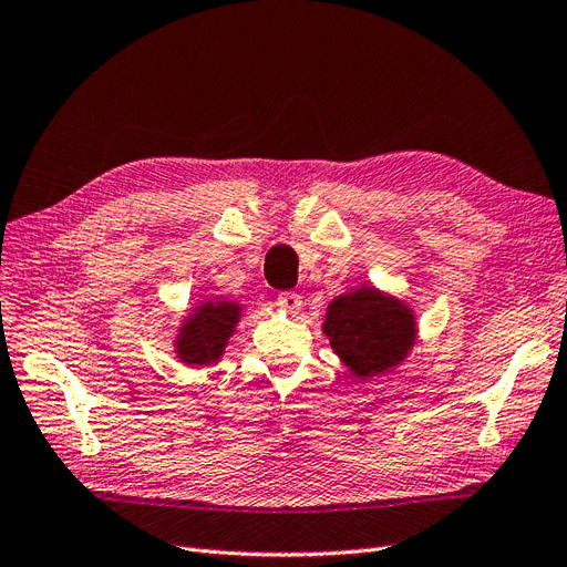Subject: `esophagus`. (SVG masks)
Wrapping results in <instances>:
<instances>
[{"mask_svg":"<svg viewBox=\"0 0 567 567\" xmlns=\"http://www.w3.org/2000/svg\"><path fill=\"white\" fill-rule=\"evenodd\" d=\"M281 310H286L288 315H298L300 312V305H302V298L298 293H293V290H286V293H279L277 298Z\"/></svg>","mask_w":567,"mask_h":567,"instance_id":"obj_1","label":"esophagus"}]
</instances>
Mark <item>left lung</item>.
Masks as SVG:
<instances>
[{
	"label": "left lung",
	"mask_w": 567,
	"mask_h": 567,
	"mask_svg": "<svg viewBox=\"0 0 567 567\" xmlns=\"http://www.w3.org/2000/svg\"><path fill=\"white\" fill-rule=\"evenodd\" d=\"M321 331L354 379L371 381L406 362L419 323L406 300L364 281L329 302Z\"/></svg>",
	"instance_id": "1"
}]
</instances>
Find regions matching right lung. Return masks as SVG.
<instances>
[{"label":"right lung","instance_id":"obj_1","mask_svg":"<svg viewBox=\"0 0 567 567\" xmlns=\"http://www.w3.org/2000/svg\"><path fill=\"white\" fill-rule=\"evenodd\" d=\"M244 305L227 298H205L186 310L173 348L179 362L188 369L215 367L225 354L238 321L244 319Z\"/></svg>","mask_w":567,"mask_h":567}]
</instances>
